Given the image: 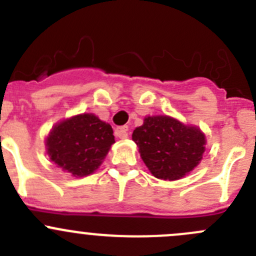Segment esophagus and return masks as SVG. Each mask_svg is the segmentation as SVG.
I'll list each match as a JSON object with an SVG mask.
<instances>
[{"mask_svg": "<svg viewBox=\"0 0 256 256\" xmlns=\"http://www.w3.org/2000/svg\"><path fill=\"white\" fill-rule=\"evenodd\" d=\"M128 126H120V128H118L115 130V135L118 136V138H128Z\"/></svg>", "mask_w": 256, "mask_h": 256, "instance_id": "34e87169", "label": "esophagus"}]
</instances>
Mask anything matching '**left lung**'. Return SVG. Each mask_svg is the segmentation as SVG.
<instances>
[{
	"label": "left lung",
	"instance_id": "left-lung-1",
	"mask_svg": "<svg viewBox=\"0 0 256 256\" xmlns=\"http://www.w3.org/2000/svg\"><path fill=\"white\" fill-rule=\"evenodd\" d=\"M132 140L150 172L161 180H178L199 165L205 135L170 116H148L134 130Z\"/></svg>",
	"mask_w": 256,
	"mask_h": 256
}]
</instances>
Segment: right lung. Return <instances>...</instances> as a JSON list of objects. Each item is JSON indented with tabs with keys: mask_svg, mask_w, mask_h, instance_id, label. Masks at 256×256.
Segmentation results:
<instances>
[{
	"mask_svg": "<svg viewBox=\"0 0 256 256\" xmlns=\"http://www.w3.org/2000/svg\"><path fill=\"white\" fill-rule=\"evenodd\" d=\"M108 124L94 114H81L56 124L46 138L47 154L62 170L74 176L92 174L115 142Z\"/></svg>",
	"mask_w": 256,
	"mask_h": 256,
	"instance_id": "right-lung-1",
	"label": "right lung"
}]
</instances>
